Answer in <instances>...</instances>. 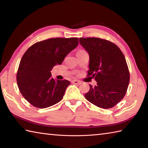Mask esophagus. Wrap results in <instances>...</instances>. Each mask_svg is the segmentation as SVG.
Segmentation results:
<instances>
[{"instance_id": "esophagus-1", "label": "esophagus", "mask_w": 148, "mask_h": 148, "mask_svg": "<svg viewBox=\"0 0 148 148\" xmlns=\"http://www.w3.org/2000/svg\"><path fill=\"white\" fill-rule=\"evenodd\" d=\"M72 84H75V85H79V84H82V82L79 81V80L74 79V80H72Z\"/></svg>"}]
</instances>
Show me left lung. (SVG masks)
Listing matches in <instances>:
<instances>
[{
    "mask_svg": "<svg viewBox=\"0 0 148 148\" xmlns=\"http://www.w3.org/2000/svg\"><path fill=\"white\" fill-rule=\"evenodd\" d=\"M79 43L89 56L87 76L95 77L97 85L90 86L85 97L104 109L110 108L123 99L130 75L125 56L116 44L99 38H79Z\"/></svg>",
    "mask_w": 148,
    "mask_h": 148,
    "instance_id": "8db88e82",
    "label": "left lung"
}]
</instances>
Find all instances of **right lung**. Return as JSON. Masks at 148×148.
Here are the masks:
<instances>
[{
  "label": "right lung",
  "mask_w": 148,
  "mask_h": 148,
  "mask_svg": "<svg viewBox=\"0 0 148 148\" xmlns=\"http://www.w3.org/2000/svg\"><path fill=\"white\" fill-rule=\"evenodd\" d=\"M78 45L77 38H49L36 42L22 57L17 73V83L30 104L45 108L61 101L71 83L54 79L51 71Z\"/></svg>",
  "instance_id": "add662e5"
}]
</instances>
